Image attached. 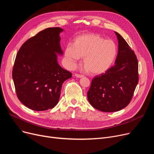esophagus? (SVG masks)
I'll return each mask as SVG.
<instances>
[{"instance_id": "34e87169", "label": "esophagus", "mask_w": 154, "mask_h": 154, "mask_svg": "<svg viewBox=\"0 0 154 154\" xmlns=\"http://www.w3.org/2000/svg\"><path fill=\"white\" fill-rule=\"evenodd\" d=\"M76 78H82V77H83V75H79V74H75V75Z\"/></svg>"}]
</instances>
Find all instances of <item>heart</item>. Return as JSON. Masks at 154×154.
<instances>
[{
	"mask_svg": "<svg viewBox=\"0 0 154 154\" xmlns=\"http://www.w3.org/2000/svg\"><path fill=\"white\" fill-rule=\"evenodd\" d=\"M117 47L112 41L105 39L97 34L79 35L68 45L64 56L69 67H73L83 58L85 69L91 75H100L106 72L115 60Z\"/></svg>",
	"mask_w": 154,
	"mask_h": 154,
	"instance_id": "obj_1",
	"label": "heart"
}]
</instances>
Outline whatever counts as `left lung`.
Listing matches in <instances>:
<instances>
[{"label":"left lung","mask_w":154,"mask_h":154,"mask_svg":"<svg viewBox=\"0 0 154 154\" xmlns=\"http://www.w3.org/2000/svg\"><path fill=\"white\" fill-rule=\"evenodd\" d=\"M119 51L115 64L91 81L87 93L93 107L103 112L119 111L133 97L138 82V61L134 51L118 32Z\"/></svg>","instance_id":"left-lung-1"}]
</instances>
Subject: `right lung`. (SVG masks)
Wrapping results in <instances>:
<instances>
[{
    "label": "right lung",
    "mask_w": 154,
    "mask_h": 154,
    "mask_svg": "<svg viewBox=\"0 0 154 154\" xmlns=\"http://www.w3.org/2000/svg\"><path fill=\"white\" fill-rule=\"evenodd\" d=\"M63 29L49 27L27 40L19 49L12 69L18 99L35 111L54 108L60 100L62 85L72 73L59 65L63 54L60 34Z\"/></svg>",
    "instance_id": "1"
}]
</instances>
